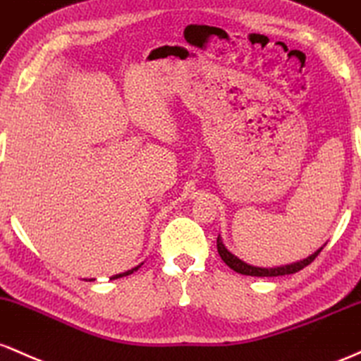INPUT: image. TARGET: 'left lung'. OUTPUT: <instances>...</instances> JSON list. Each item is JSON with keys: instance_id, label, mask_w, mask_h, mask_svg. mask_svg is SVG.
I'll list each match as a JSON object with an SVG mask.
<instances>
[{"instance_id": "8db88e82", "label": "left lung", "mask_w": 361, "mask_h": 361, "mask_svg": "<svg viewBox=\"0 0 361 361\" xmlns=\"http://www.w3.org/2000/svg\"><path fill=\"white\" fill-rule=\"evenodd\" d=\"M216 247H218V254H220V257L224 259L225 264L228 266L230 269L237 271V273L245 274V276H285V274L298 273V271L305 268V266H309L310 262L314 261V259L317 257L319 254H321V250L324 249V247H321V249L315 250L314 254H310V256L307 259H303V261L291 262V264L278 266V268H257V266L247 264V262L242 261V259L233 256V254L224 245L220 235H218V238H216Z\"/></svg>"}]
</instances>
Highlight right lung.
Here are the masks:
<instances>
[{
  "label": "right lung",
  "mask_w": 361,
  "mask_h": 361,
  "mask_svg": "<svg viewBox=\"0 0 361 361\" xmlns=\"http://www.w3.org/2000/svg\"><path fill=\"white\" fill-rule=\"evenodd\" d=\"M141 268V264L140 266H136V268H133V269H129V271H126V273H121V274H116V276H112L111 279H117V278H123V276H128V274H133L135 273V271H137Z\"/></svg>",
  "instance_id": "right-lung-1"
}]
</instances>
